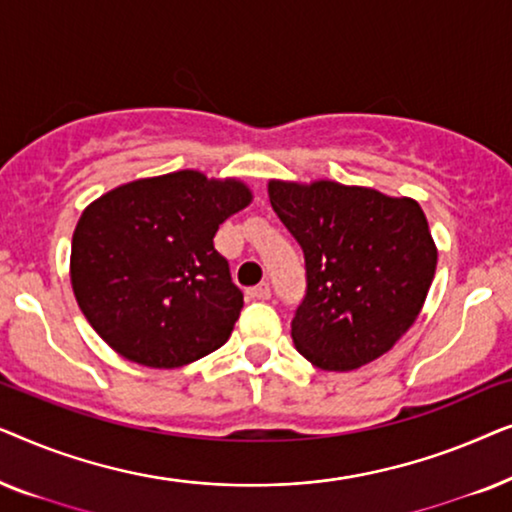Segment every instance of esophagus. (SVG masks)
<instances>
[{"mask_svg":"<svg viewBox=\"0 0 512 512\" xmlns=\"http://www.w3.org/2000/svg\"><path fill=\"white\" fill-rule=\"evenodd\" d=\"M247 296L251 300H268L270 298V284L268 282H261L258 286H254V289H249Z\"/></svg>","mask_w":512,"mask_h":512,"instance_id":"esophagus-1","label":"esophagus"}]
</instances>
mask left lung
Here are the masks:
<instances>
[{
  "label": "left lung",
  "mask_w": 512,
  "mask_h": 512,
  "mask_svg": "<svg viewBox=\"0 0 512 512\" xmlns=\"http://www.w3.org/2000/svg\"><path fill=\"white\" fill-rule=\"evenodd\" d=\"M270 205L305 256V298L291 321L300 354L321 370H354L415 324L438 251L422 207L338 181L268 184Z\"/></svg>",
  "instance_id": "obj_1"
}]
</instances>
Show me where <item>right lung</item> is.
<instances>
[{"label": "right lung", "instance_id": "add662e5", "mask_svg": "<svg viewBox=\"0 0 512 512\" xmlns=\"http://www.w3.org/2000/svg\"><path fill=\"white\" fill-rule=\"evenodd\" d=\"M249 202L242 181L181 170L130 181L88 205L69 265L88 324L149 368H179L219 349L244 296L214 235Z\"/></svg>", "mask_w": 512, "mask_h": 512}]
</instances>
